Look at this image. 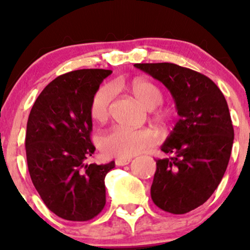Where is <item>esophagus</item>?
Returning a JSON list of instances; mask_svg holds the SVG:
<instances>
[{"mask_svg": "<svg viewBox=\"0 0 250 250\" xmlns=\"http://www.w3.org/2000/svg\"><path fill=\"white\" fill-rule=\"evenodd\" d=\"M131 161V159L130 157H125V159H116L115 160V165L116 166H127L129 162Z\"/></svg>", "mask_w": 250, "mask_h": 250, "instance_id": "obj_1", "label": "esophagus"}]
</instances>
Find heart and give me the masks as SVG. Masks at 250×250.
Listing matches in <instances>:
<instances>
[{
	"label": "heart",
	"mask_w": 250,
	"mask_h": 250,
	"mask_svg": "<svg viewBox=\"0 0 250 250\" xmlns=\"http://www.w3.org/2000/svg\"><path fill=\"white\" fill-rule=\"evenodd\" d=\"M130 91L135 99L148 109H154L163 101L162 91L154 83L143 80L134 81ZM114 87L105 84L95 91L89 104L91 119L96 122H104L109 116V107L114 97ZM156 142L154 133L147 128L131 129L115 127L105 133L100 140V148L108 156L130 157L153 147Z\"/></svg>",
	"instance_id": "1"
}]
</instances>
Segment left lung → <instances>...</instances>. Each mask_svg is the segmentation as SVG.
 I'll list each match as a JSON object with an SVG mask.
<instances>
[{
	"mask_svg": "<svg viewBox=\"0 0 250 250\" xmlns=\"http://www.w3.org/2000/svg\"><path fill=\"white\" fill-rule=\"evenodd\" d=\"M173 95L180 120L156 160L151 200L162 210L186 214L220 185L230 159L234 128L228 104L209 77L174 63H136Z\"/></svg>",
	"mask_w": 250,
	"mask_h": 250,
	"instance_id": "obj_1",
	"label": "left lung"
}]
</instances>
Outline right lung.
Listing matches in <instances>:
<instances>
[{
    "instance_id": "right-lung-1",
    "label": "right lung",
    "mask_w": 250,
    "mask_h": 250,
    "mask_svg": "<svg viewBox=\"0 0 250 250\" xmlns=\"http://www.w3.org/2000/svg\"><path fill=\"white\" fill-rule=\"evenodd\" d=\"M110 74L80 69L56 77L43 89L28 117L25 154L30 179L44 205L61 219L88 221L104 208V177L115 162L87 163L95 151L89 104Z\"/></svg>"
}]
</instances>
